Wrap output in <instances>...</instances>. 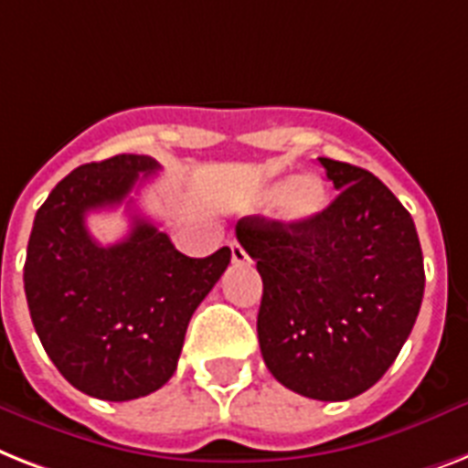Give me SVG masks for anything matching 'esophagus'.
I'll return each mask as SVG.
<instances>
[{"label":"esophagus","instance_id":"1","mask_svg":"<svg viewBox=\"0 0 468 468\" xmlns=\"http://www.w3.org/2000/svg\"><path fill=\"white\" fill-rule=\"evenodd\" d=\"M230 254H233V264L242 267V264H250V254L245 252V247H240L238 242L230 245Z\"/></svg>","mask_w":468,"mask_h":468}]
</instances>
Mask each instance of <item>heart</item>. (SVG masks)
<instances>
[{"instance_id": "heart-1", "label": "heart", "mask_w": 468, "mask_h": 468, "mask_svg": "<svg viewBox=\"0 0 468 468\" xmlns=\"http://www.w3.org/2000/svg\"><path fill=\"white\" fill-rule=\"evenodd\" d=\"M294 192L288 197L286 204V214L291 218H313L326 207V192L322 187L320 180H314V177H305V180H300L295 185V180H281L276 182L269 192L271 199H283L288 195L290 189Z\"/></svg>"}]
</instances>
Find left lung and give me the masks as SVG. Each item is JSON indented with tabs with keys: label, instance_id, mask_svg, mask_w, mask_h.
I'll list each match as a JSON object with an SVG mask.
<instances>
[{
	"label": "left lung",
	"instance_id": "8db88e82",
	"mask_svg": "<svg viewBox=\"0 0 468 468\" xmlns=\"http://www.w3.org/2000/svg\"><path fill=\"white\" fill-rule=\"evenodd\" d=\"M336 199L313 218L245 216L235 235L264 283L257 336L281 385L346 401L378 382L409 339L425 271L411 214L351 163L320 158Z\"/></svg>",
	"mask_w": 468,
	"mask_h": 468
}]
</instances>
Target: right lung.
Masks as SVG:
<instances>
[{
    "label": "right lung",
    "instance_id": "1",
    "mask_svg": "<svg viewBox=\"0 0 468 468\" xmlns=\"http://www.w3.org/2000/svg\"><path fill=\"white\" fill-rule=\"evenodd\" d=\"M158 170L136 154L86 163L49 192L30 230L33 326L64 379L105 401L146 397L173 378L192 314L230 264V247L192 260L136 214L124 240H93L86 214L122 204Z\"/></svg>",
    "mask_w": 468,
    "mask_h": 468
}]
</instances>
